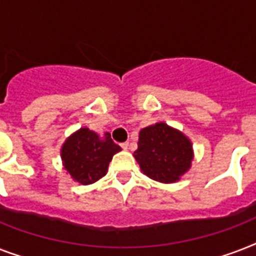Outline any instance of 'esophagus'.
Returning a JSON list of instances; mask_svg holds the SVG:
<instances>
[{
	"instance_id": "obj_1",
	"label": "esophagus",
	"mask_w": 256,
	"mask_h": 256,
	"mask_svg": "<svg viewBox=\"0 0 256 256\" xmlns=\"http://www.w3.org/2000/svg\"><path fill=\"white\" fill-rule=\"evenodd\" d=\"M120 148H124V150H128V142H124V144H120Z\"/></svg>"
}]
</instances>
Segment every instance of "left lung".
<instances>
[{
    "label": "left lung",
    "instance_id": "obj_1",
    "mask_svg": "<svg viewBox=\"0 0 256 256\" xmlns=\"http://www.w3.org/2000/svg\"><path fill=\"white\" fill-rule=\"evenodd\" d=\"M134 156L148 178L171 183L190 168L192 148L182 132L160 122L140 130Z\"/></svg>",
    "mask_w": 256,
    "mask_h": 256
}]
</instances>
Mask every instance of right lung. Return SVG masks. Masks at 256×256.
<instances>
[{
    "mask_svg": "<svg viewBox=\"0 0 256 256\" xmlns=\"http://www.w3.org/2000/svg\"><path fill=\"white\" fill-rule=\"evenodd\" d=\"M120 152L108 132L100 140L94 132L81 128L62 146V160L73 179L81 184H90L106 174L110 160Z\"/></svg>",
    "mask_w": 256,
    "mask_h": 256,
    "instance_id": "1",
    "label": "right lung"
}]
</instances>
